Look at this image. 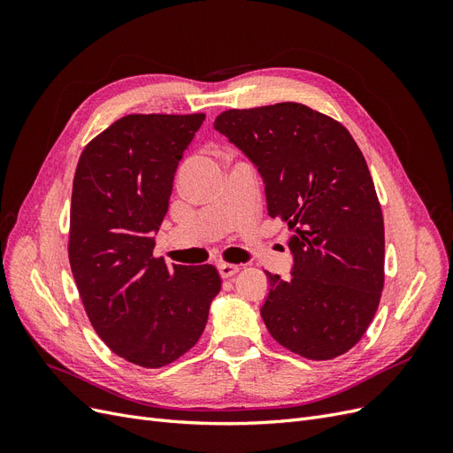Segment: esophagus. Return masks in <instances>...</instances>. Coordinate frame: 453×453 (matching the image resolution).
Returning a JSON list of instances; mask_svg holds the SVG:
<instances>
[{"label":"esophagus","instance_id":"esophagus-1","mask_svg":"<svg viewBox=\"0 0 453 453\" xmlns=\"http://www.w3.org/2000/svg\"><path fill=\"white\" fill-rule=\"evenodd\" d=\"M217 270H219V273H221V278H232L240 270V266L230 265V263H219Z\"/></svg>","mask_w":453,"mask_h":453}]
</instances>
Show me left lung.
<instances>
[{
    "label": "left lung",
    "mask_w": 453,
    "mask_h": 453,
    "mask_svg": "<svg viewBox=\"0 0 453 453\" xmlns=\"http://www.w3.org/2000/svg\"><path fill=\"white\" fill-rule=\"evenodd\" d=\"M213 127L263 175L268 215L293 230V276L266 272L268 333L313 361L349 351L374 319L386 260L381 205L359 145L338 120L295 102L228 109Z\"/></svg>",
    "instance_id": "obj_1"
}]
</instances>
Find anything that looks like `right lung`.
I'll list each match as a JSON object with an SVG mask.
<instances>
[{"label":"right lung","instance_id":"right-lung-1","mask_svg":"<svg viewBox=\"0 0 453 453\" xmlns=\"http://www.w3.org/2000/svg\"><path fill=\"white\" fill-rule=\"evenodd\" d=\"M203 119L122 117L83 149L73 177L67 255L79 296L105 346L143 368L193 348L221 291L215 266L153 255L177 164Z\"/></svg>","mask_w":453,"mask_h":453}]
</instances>
